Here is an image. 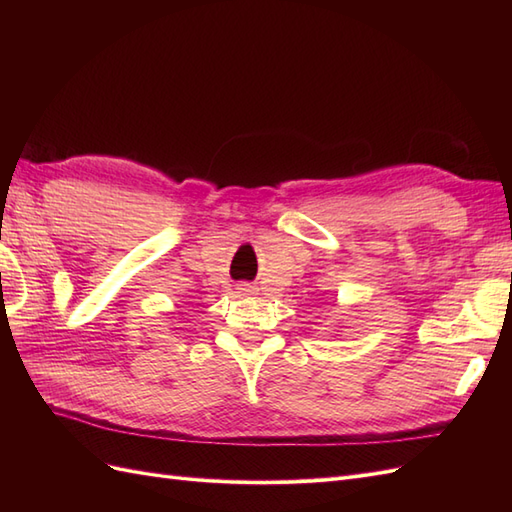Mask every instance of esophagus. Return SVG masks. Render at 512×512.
I'll return each mask as SVG.
<instances>
[{"label":"esophagus","mask_w":512,"mask_h":512,"mask_svg":"<svg viewBox=\"0 0 512 512\" xmlns=\"http://www.w3.org/2000/svg\"><path fill=\"white\" fill-rule=\"evenodd\" d=\"M237 290H239L241 294H254L256 288H254L252 284H245V282H243V284H237Z\"/></svg>","instance_id":"esophagus-1"}]
</instances>
